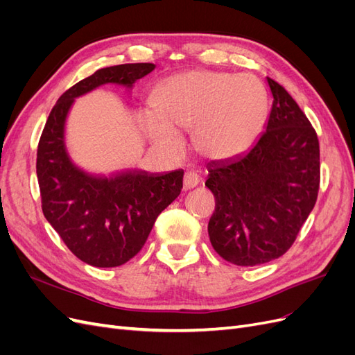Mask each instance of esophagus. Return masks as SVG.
I'll return each instance as SVG.
<instances>
[{"label": "esophagus", "instance_id": "34e87169", "mask_svg": "<svg viewBox=\"0 0 355 355\" xmlns=\"http://www.w3.org/2000/svg\"><path fill=\"white\" fill-rule=\"evenodd\" d=\"M200 184V176L196 173V171H187L184 175V188L185 189H192L196 188Z\"/></svg>", "mask_w": 355, "mask_h": 355}]
</instances>
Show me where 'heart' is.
Here are the masks:
<instances>
[{"label": "heart", "mask_w": 355, "mask_h": 355, "mask_svg": "<svg viewBox=\"0 0 355 355\" xmlns=\"http://www.w3.org/2000/svg\"><path fill=\"white\" fill-rule=\"evenodd\" d=\"M154 111L141 115V127L155 146L175 153L180 130L194 128V144L210 158H228L249 148L266 112V92L252 73L191 71L161 83Z\"/></svg>", "instance_id": "b5f03b06"}]
</instances>
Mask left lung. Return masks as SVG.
Segmentation results:
<instances>
[{
	"mask_svg": "<svg viewBox=\"0 0 355 355\" xmlns=\"http://www.w3.org/2000/svg\"><path fill=\"white\" fill-rule=\"evenodd\" d=\"M272 106L249 151L211 161L206 187L216 207L209 237L225 261L254 266L283 256L314 209L320 145L309 120L283 85L268 77Z\"/></svg>",
	"mask_w": 355,
	"mask_h": 355,
	"instance_id": "8db88e82",
	"label": "left lung"
}]
</instances>
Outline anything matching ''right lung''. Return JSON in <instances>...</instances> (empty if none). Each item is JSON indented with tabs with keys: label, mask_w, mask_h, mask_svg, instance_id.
Masks as SVG:
<instances>
[{
	"label": "right lung",
	"mask_w": 355,
	"mask_h": 355,
	"mask_svg": "<svg viewBox=\"0 0 355 355\" xmlns=\"http://www.w3.org/2000/svg\"><path fill=\"white\" fill-rule=\"evenodd\" d=\"M154 68V63H125L78 81L53 106L40 137L42 213L68 249L92 266H120L141 252L158 214L180 194L184 170L166 175L132 170L112 178L85 173L72 164L65 149L67 115L78 96L108 83L132 87Z\"/></svg>",
	"instance_id": "1"
}]
</instances>
